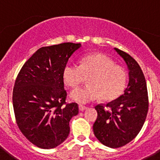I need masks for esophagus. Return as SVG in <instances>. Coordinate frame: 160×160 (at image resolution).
I'll return each mask as SVG.
<instances>
[{"instance_id": "esophagus-1", "label": "esophagus", "mask_w": 160, "mask_h": 160, "mask_svg": "<svg viewBox=\"0 0 160 160\" xmlns=\"http://www.w3.org/2000/svg\"><path fill=\"white\" fill-rule=\"evenodd\" d=\"M78 107H79V110H80L81 111H83L87 109V107H86V106H83V105H79Z\"/></svg>"}]
</instances>
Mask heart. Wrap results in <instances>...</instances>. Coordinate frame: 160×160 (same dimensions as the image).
Listing matches in <instances>:
<instances>
[{"mask_svg": "<svg viewBox=\"0 0 160 160\" xmlns=\"http://www.w3.org/2000/svg\"><path fill=\"white\" fill-rule=\"evenodd\" d=\"M88 85L73 90L72 99L79 103H87L101 98L103 101H112L119 97L125 89L128 74L122 66L103 53L86 55L80 66L68 63L62 70L65 84L76 88L85 81Z\"/></svg>", "mask_w": 160, "mask_h": 160, "instance_id": "b5f03b06", "label": "heart"}]
</instances>
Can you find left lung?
<instances>
[{"mask_svg": "<svg viewBox=\"0 0 160 160\" xmlns=\"http://www.w3.org/2000/svg\"><path fill=\"white\" fill-rule=\"evenodd\" d=\"M129 70V83L124 93L107 104L95 107L98 117L93 126L100 142L111 148L133 140L142 129L148 111L146 79L140 66L131 55L114 48Z\"/></svg>", "mask_w": 160, "mask_h": 160, "instance_id": "8db88e82", "label": "left lung"}]
</instances>
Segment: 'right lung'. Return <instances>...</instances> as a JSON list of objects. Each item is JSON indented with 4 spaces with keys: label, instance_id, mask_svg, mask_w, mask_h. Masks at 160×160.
I'll return each instance as SVG.
<instances>
[{
    "label": "right lung",
    "instance_id": "right-lung-1",
    "mask_svg": "<svg viewBox=\"0 0 160 160\" xmlns=\"http://www.w3.org/2000/svg\"><path fill=\"white\" fill-rule=\"evenodd\" d=\"M80 43L66 42L38 49L20 70L12 105L20 131L38 148L51 149L64 142L69 122L78 114L76 102L66 103L62 70Z\"/></svg>",
    "mask_w": 160,
    "mask_h": 160
}]
</instances>
